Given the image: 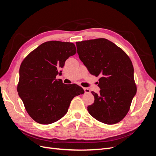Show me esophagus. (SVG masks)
<instances>
[{"label": "esophagus", "instance_id": "obj_1", "mask_svg": "<svg viewBox=\"0 0 156 156\" xmlns=\"http://www.w3.org/2000/svg\"><path fill=\"white\" fill-rule=\"evenodd\" d=\"M84 90V92L87 93V94H88V93H90V90L89 88H83Z\"/></svg>", "mask_w": 156, "mask_h": 156}]
</instances>
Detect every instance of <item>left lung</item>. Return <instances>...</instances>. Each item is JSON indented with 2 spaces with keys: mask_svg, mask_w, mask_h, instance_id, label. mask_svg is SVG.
Wrapping results in <instances>:
<instances>
[{
  "mask_svg": "<svg viewBox=\"0 0 156 156\" xmlns=\"http://www.w3.org/2000/svg\"><path fill=\"white\" fill-rule=\"evenodd\" d=\"M79 57L92 75H100V94L87 109L106 124H115L126 116L136 92L134 69L125 52L112 41L98 38L76 42Z\"/></svg>",
  "mask_w": 156,
  "mask_h": 156,
  "instance_id": "8db88e82",
  "label": "left lung"
}]
</instances>
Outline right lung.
<instances>
[{"mask_svg": "<svg viewBox=\"0 0 156 156\" xmlns=\"http://www.w3.org/2000/svg\"><path fill=\"white\" fill-rule=\"evenodd\" d=\"M76 52L71 42L49 41L33 50L22 62L18 94L28 114L37 123L49 124L62 119L72 99L84 94L76 84H66L56 79L66 60Z\"/></svg>", "mask_w": 156, "mask_h": 156, "instance_id": "add662e5", "label": "right lung"}]
</instances>
